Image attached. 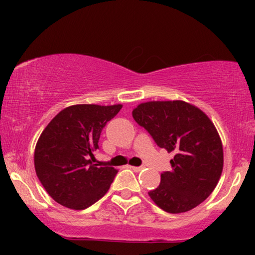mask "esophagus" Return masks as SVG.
I'll use <instances>...</instances> for the list:
<instances>
[{
	"instance_id": "1",
	"label": "esophagus",
	"mask_w": 255,
	"mask_h": 255,
	"mask_svg": "<svg viewBox=\"0 0 255 255\" xmlns=\"http://www.w3.org/2000/svg\"><path fill=\"white\" fill-rule=\"evenodd\" d=\"M130 168H131V170H133V171L139 172V171H141L142 169H144V166H130Z\"/></svg>"
}]
</instances>
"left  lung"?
<instances>
[{
	"label": "left lung",
	"instance_id": "8db88e82",
	"mask_svg": "<svg viewBox=\"0 0 255 255\" xmlns=\"http://www.w3.org/2000/svg\"><path fill=\"white\" fill-rule=\"evenodd\" d=\"M159 147L174 152L171 170L148 195L169 213L197 207L213 192L223 170V146L211 120L183 101L147 102L133 110Z\"/></svg>",
	"mask_w": 255,
	"mask_h": 255
}]
</instances>
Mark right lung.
<instances>
[{
  "label": "right lung",
  "instance_id": "add662e5",
  "mask_svg": "<svg viewBox=\"0 0 255 255\" xmlns=\"http://www.w3.org/2000/svg\"><path fill=\"white\" fill-rule=\"evenodd\" d=\"M122 105L78 104L57 114L40 134L34 168L48 194L62 206L84 210L109 191L118 170L93 164L105 125Z\"/></svg>",
  "mask_w": 255,
  "mask_h": 255
}]
</instances>
